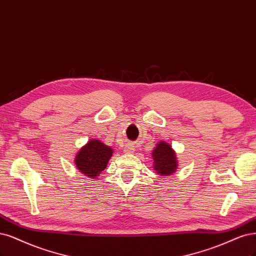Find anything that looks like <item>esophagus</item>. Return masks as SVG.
I'll return each instance as SVG.
<instances>
[{"instance_id":"34e87169","label":"esophagus","mask_w":256,"mask_h":256,"mask_svg":"<svg viewBox=\"0 0 256 256\" xmlns=\"http://www.w3.org/2000/svg\"><path fill=\"white\" fill-rule=\"evenodd\" d=\"M134 146L132 144H128L126 147H125V152L126 154H134Z\"/></svg>"}]
</instances>
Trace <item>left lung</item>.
I'll list each match as a JSON object with an SVG mask.
<instances>
[{
  "label": "left lung",
  "instance_id": "1",
  "mask_svg": "<svg viewBox=\"0 0 256 256\" xmlns=\"http://www.w3.org/2000/svg\"><path fill=\"white\" fill-rule=\"evenodd\" d=\"M154 168L162 176L172 174L177 168V161L172 147L165 143H158L152 152Z\"/></svg>",
  "mask_w": 256,
  "mask_h": 256
}]
</instances>
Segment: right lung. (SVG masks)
<instances>
[{
	"mask_svg": "<svg viewBox=\"0 0 256 256\" xmlns=\"http://www.w3.org/2000/svg\"><path fill=\"white\" fill-rule=\"evenodd\" d=\"M113 149L98 140H92L80 149L75 158L77 168L90 178H95L107 166Z\"/></svg>",
	"mask_w": 256,
	"mask_h": 256,
	"instance_id": "add662e5",
	"label": "right lung"
}]
</instances>
